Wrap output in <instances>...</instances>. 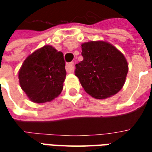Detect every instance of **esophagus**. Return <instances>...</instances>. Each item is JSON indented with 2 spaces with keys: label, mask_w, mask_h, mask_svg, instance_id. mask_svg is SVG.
I'll return each mask as SVG.
<instances>
[{
  "label": "esophagus",
  "mask_w": 152,
  "mask_h": 152,
  "mask_svg": "<svg viewBox=\"0 0 152 152\" xmlns=\"http://www.w3.org/2000/svg\"><path fill=\"white\" fill-rule=\"evenodd\" d=\"M74 68H75V64L74 63H66V72L71 73L73 72H74Z\"/></svg>",
  "instance_id": "1"
}]
</instances>
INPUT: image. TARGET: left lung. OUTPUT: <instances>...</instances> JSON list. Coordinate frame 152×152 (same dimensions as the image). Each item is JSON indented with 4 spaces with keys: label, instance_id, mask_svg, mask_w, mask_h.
<instances>
[{
    "label": "left lung",
    "instance_id": "8db88e82",
    "mask_svg": "<svg viewBox=\"0 0 152 152\" xmlns=\"http://www.w3.org/2000/svg\"><path fill=\"white\" fill-rule=\"evenodd\" d=\"M84 59L76 64V75L87 94L98 99L117 94L124 86L128 63L124 54L106 41L81 45Z\"/></svg>",
    "mask_w": 152,
    "mask_h": 152
}]
</instances>
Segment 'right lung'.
<instances>
[{
    "label": "right lung",
    "mask_w": 152,
    "mask_h": 152,
    "mask_svg": "<svg viewBox=\"0 0 152 152\" xmlns=\"http://www.w3.org/2000/svg\"><path fill=\"white\" fill-rule=\"evenodd\" d=\"M66 75L63 53L51 45H45L25 59L18 79L28 99L43 103L61 94Z\"/></svg>",
    "instance_id": "1"
}]
</instances>
